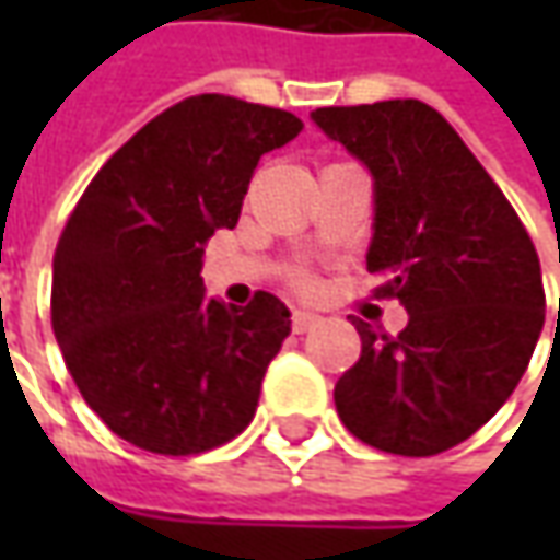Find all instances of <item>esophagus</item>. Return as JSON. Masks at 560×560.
Here are the masks:
<instances>
[{"label": "esophagus", "instance_id": "1", "mask_svg": "<svg viewBox=\"0 0 560 560\" xmlns=\"http://www.w3.org/2000/svg\"><path fill=\"white\" fill-rule=\"evenodd\" d=\"M317 320H320V314L295 308V312H292V330H295V334H305V330H312Z\"/></svg>", "mask_w": 560, "mask_h": 560}]
</instances>
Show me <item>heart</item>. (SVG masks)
I'll use <instances>...</instances> for the list:
<instances>
[{"instance_id": "1", "label": "heart", "mask_w": 560, "mask_h": 560, "mask_svg": "<svg viewBox=\"0 0 560 560\" xmlns=\"http://www.w3.org/2000/svg\"><path fill=\"white\" fill-rule=\"evenodd\" d=\"M295 287H312V277L308 273H295Z\"/></svg>"}]
</instances>
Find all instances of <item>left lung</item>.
Instances as JSON below:
<instances>
[{"label": "left lung", "mask_w": 560, "mask_h": 560, "mask_svg": "<svg viewBox=\"0 0 560 560\" xmlns=\"http://www.w3.org/2000/svg\"><path fill=\"white\" fill-rule=\"evenodd\" d=\"M312 118L374 177L368 270L389 277L376 295L408 312L398 336L352 320L361 358L336 383L339 420L380 452L440 455L474 436L527 371L546 324L536 246L427 102L317 108Z\"/></svg>", "instance_id": "left-lung-1"}]
</instances>
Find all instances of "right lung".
Returning a JSON list of instances; mask_svg holds the SVG:
<instances>
[{"mask_svg":"<svg viewBox=\"0 0 560 560\" xmlns=\"http://www.w3.org/2000/svg\"><path fill=\"white\" fill-rule=\"evenodd\" d=\"M270 105L202 93L171 105L102 164L52 261V330L80 396L155 455H199L246 430L290 312L255 292L208 299L205 243L233 230L258 159L299 137Z\"/></svg>","mask_w":560,"mask_h":560,"instance_id":"1","label":"right lung"}]
</instances>
